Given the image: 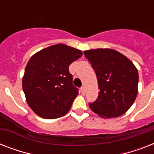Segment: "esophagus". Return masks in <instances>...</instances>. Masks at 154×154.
<instances>
[{
  "mask_svg": "<svg viewBox=\"0 0 154 154\" xmlns=\"http://www.w3.org/2000/svg\"><path fill=\"white\" fill-rule=\"evenodd\" d=\"M81 92H82V94H84L85 93V87L82 86V88H81Z\"/></svg>",
  "mask_w": 154,
  "mask_h": 154,
  "instance_id": "34e87169",
  "label": "esophagus"
}]
</instances>
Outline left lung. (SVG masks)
I'll return each mask as SVG.
<instances>
[{
    "instance_id": "1",
    "label": "left lung",
    "mask_w": 154,
    "mask_h": 154,
    "mask_svg": "<svg viewBox=\"0 0 154 154\" xmlns=\"http://www.w3.org/2000/svg\"><path fill=\"white\" fill-rule=\"evenodd\" d=\"M84 54L96 72L100 89L98 97L89 103V108L106 118L124 114L137 95L138 72L135 65L113 49H90Z\"/></svg>"
}]
</instances>
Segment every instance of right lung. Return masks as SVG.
<instances>
[{"label": "right lung", "instance_id": "obj_1", "mask_svg": "<svg viewBox=\"0 0 154 154\" xmlns=\"http://www.w3.org/2000/svg\"><path fill=\"white\" fill-rule=\"evenodd\" d=\"M82 56L79 49L57 44L31 57L25 67L22 88L28 105L36 114L56 119L69 112L78 95L69 66Z\"/></svg>", "mask_w": 154, "mask_h": 154}]
</instances>
